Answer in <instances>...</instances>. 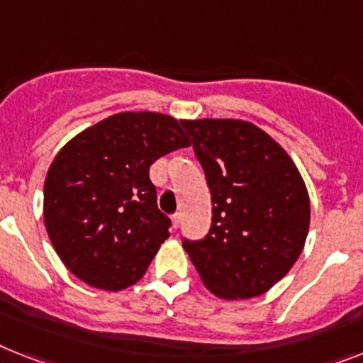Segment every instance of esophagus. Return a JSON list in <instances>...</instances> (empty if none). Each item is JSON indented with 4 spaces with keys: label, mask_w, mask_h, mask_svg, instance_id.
<instances>
[{
    "label": "esophagus",
    "mask_w": 363,
    "mask_h": 363,
    "mask_svg": "<svg viewBox=\"0 0 363 363\" xmlns=\"http://www.w3.org/2000/svg\"><path fill=\"white\" fill-rule=\"evenodd\" d=\"M179 220H182V215H179V213H174V215H172V217H170V223H172V228H178V226H179Z\"/></svg>",
    "instance_id": "obj_1"
}]
</instances>
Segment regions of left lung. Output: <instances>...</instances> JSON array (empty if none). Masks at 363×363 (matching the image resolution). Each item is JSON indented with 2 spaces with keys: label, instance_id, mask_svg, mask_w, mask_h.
<instances>
[{
  "label": "left lung",
  "instance_id": "8db88e82",
  "mask_svg": "<svg viewBox=\"0 0 363 363\" xmlns=\"http://www.w3.org/2000/svg\"><path fill=\"white\" fill-rule=\"evenodd\" d=\"M213 203L206 239L184 241L209 291L252 298L286 277L310 230V196L295 161L262 128L239 118L184 121Z\"/></svg>",
  "mask_w": 363,
  "mask_h": 363
}]
</instances>
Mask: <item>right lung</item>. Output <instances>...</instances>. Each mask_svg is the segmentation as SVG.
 Returning <instances> with one entry per match:
<instances>
[{
    "mask_svg": "<svg viewBox=\"0 0 363 363\" xmlns=\"http://www.w3.org/2000/svg\"><path fill=\"white\" fill-rule=\"evenodd\" d=\"M184 121L124 111L79 131L44 182V224L57 256L81 282L122 291L143 278L170 232L150 164L189 146Z\"/></svg>",
    "mask_w": 363,
    "mask_h": 363,
    "instance_id": "right-lung-1",
    "label": "right lung"
}]
</instances>
